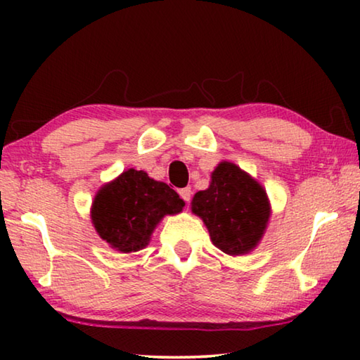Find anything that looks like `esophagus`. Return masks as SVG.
Returning a JSON list of instances; mask_svg holds the SVG:
<instances>
[{
  "label": "esophagus",
  "instance_id": "1",
  "mask_svg": "<svg viewBox=\"0 0 360 360\" xmlns=\"http://www.w3.org/2000/svg\"><path fill=\"white\" fill-rule=\"evenodd\" d=\"M179 195H181V198L184 200L186 203L191 202V197H192V191H191V187H184V188H181V191H179Z\"/></svg>",
  "mask_w": 360,
  "mask_h": 360
}]
</instances>
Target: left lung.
<instances>
[{"mask_svg":"<svg viewBox=\"0 0 360 360\" xmlns=\"http://www.w3.org/2000/svg\"><path fill=\"white\" fill-rule=\"evenodd\" d=\"M192 212L205 222L211 241L229 255L251 252L265 233L270 202L265 188L231 162H221L206 191L192 198Z\"/></svg>","mask_w":360,"mask_h":360,"instance_id":"left-lung-1","label":"left lung"}]
</instances>
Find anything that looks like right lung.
I'll use <instances>...</instances> for the list:
<instances>
[{"instance_id":"1","label":"right lung","mask_w":360,"mask_h":360,"mask_svg":"<svg viewBox=\"0 0 360 360\" xmlns=\"http://www.w3.org/2000/svg\"><path fill=\"white\" fill-rule=\"evenodd\" d=\"M184 205L165 182L130 168L96 193L92 224L115 251L136 252L148 246L157 224L167 214H178Z\"/></svg>"}]
</instances>
